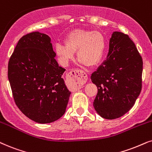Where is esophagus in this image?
Listing matches in <instances>:
<instances>
[{"instance_id":"esophagus-1","label":"esophagus","mask_w":152,"mask_h":152,"mask_svg":"<svg viewBox=\"0 0 152 152\" xmlns=\"http://www.w3.org/2000/svg\"><path fill=\"white\" fill-rule=\"evenodd\" d=\"M88 77L83 70L75 69L67 75L66 81L70 87L74 89H80L87 81Z\"/></svg>"}]
</instances>
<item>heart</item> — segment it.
Returning <instances> with one entry per match:
<instances>
[{
  "mask_svg": "<svg viewBox=\"0 0 152 152\" xmlns=\"http://www.w3.org/2000/svg\"><path fill=\"white\" fill-rule=\"evenodd\" d=\"M65 45L57 44L55 50L63 64L66 65L77 52L82 64L94 67L99 64L105 48L104 35L98 31L77 28L70 31L64 39Z\"/></svg>",
  "mask_w": 152,
  "mask_h": 152,
  "instance_id": "1",
  "label": "heart"
}]
</instances>
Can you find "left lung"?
I'll use <instances>...</instances> for the list:
<instances>
[{
    "label": "left lung",
    "instance_id": "8db88e82",
    "mask_svg": "<svg viewBox=\"0 0 152 152\" xmlns=\"http://www.w3.org/2000/svg\"><path fill=\"white\" fill-rule=\"evenodd\" d=\"M142 65L129 35L112 33L107 59L91 76L98 88L94 107L100 117L117 119L131 109L142 90Z\"/></svg>",
    "mask_w": 152,
    "mask_h": 152
}]
</instances>
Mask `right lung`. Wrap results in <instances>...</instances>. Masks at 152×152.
Returning a JSON list of instances; mask_svg holds the SVG:
<instances>
[{"instance_id":"obj_1","label":"right lung","mask_w":152,"mask_h":152,"mask_svg":"<svg viewBox=\"0 0 152 152\" xmlns=\"http://www.w3.org/2000/svg\"><path fill=\"white\" fill-rule=\"evenodd\" d=\"M51 38L39 32L21 37L8 63V80L15 104L37 123L55 121L64 115L70 91L62 78L66 69L55 59Z\"/></svg>"}]
</instances>
